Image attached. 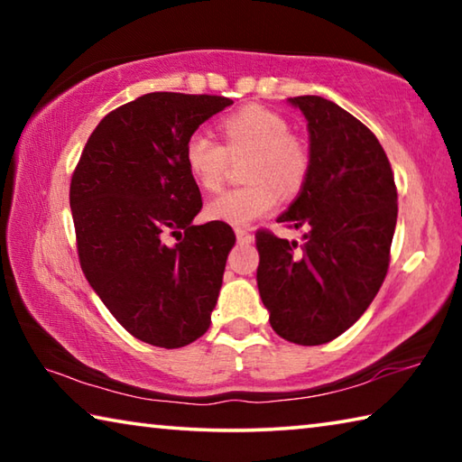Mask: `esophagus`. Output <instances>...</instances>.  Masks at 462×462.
Returning a JSON list of instances; mask_svg holds the SVG:
<instances>
[{"label":"esophagus","instance_id":"obj_1","mask_svg":"<svg viewBox=\"0 0 462 462\" xmlns=\"http://www.w3.org/2000/svg\"><path fill=\"white\" fill-rule=\"evenodd\" d=\"M234 232H236V238H238V242H250L253 240V234H250V230H246V228H234Z\"/></svg>","mask_w":462,"mask_h":462}]
</instances>
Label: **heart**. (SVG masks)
I'll return each mask as SVG.
<instances>
[{"instance_id": "1", "label": "heart", "mask_w": 462, "mask_h": 462, "mask_svg": "<svg viewBox=\"0 0 462 462\" xmlns=\"http://www.w3.org/2000/svg\"><path fill=\"white\" fill-rule=\"evenodd\" d=\"M222 143L206 132H193L185 140V167L201 189L217 191L226 181L230 159L248 154L246 185L224 191L208 203L209 220L245 226L269 214L279 195H297L306 185L311 154L300 136L289 132V122L261 106L240 107L217 124Z\"/></svg>"}]
</instances>
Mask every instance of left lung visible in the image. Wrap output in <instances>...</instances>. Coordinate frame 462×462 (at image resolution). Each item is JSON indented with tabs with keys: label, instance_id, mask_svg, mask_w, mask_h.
<instances>
[{
	"label": "left lung",
	"instance_id": "1",
	"mask_svg": "<svg viewBox=\"0 0 462 462\" xmlns=\"http://www.w3.org/2000/svg\"><path fill=\"white\" fill-rule=\"evenodd\" d=\"M306 116L310 177L279 216L303 245L256 232L261 300L281 338L318 346L346 332L385 281L397 222V187L377 136L334 101L289 99Z\"/></svg>",
	"mask_w": 462,
	"mask_h": 462
}]
</instances>
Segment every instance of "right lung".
I'll return each instance as SVG.
<instances>
[{
  "mask_svg": "<svg viewBox=\"0 0 462 462\" xmlns=\"http://www.w3.org/2000/svg\"><path fill=\"white\" fill-rule=\"evenodd\" d=\"M230 104L146 93L97 124L73 171L69 199L85 277L112 316L152 346H187L212 322L236 236L226 222L191 224L203 203L183 146Z\"/></svg>",
  "mask_w": 462,
  "mask_h": 462,
  "instance_id": "1",
  "label": "right lung"
}]
</instances>
